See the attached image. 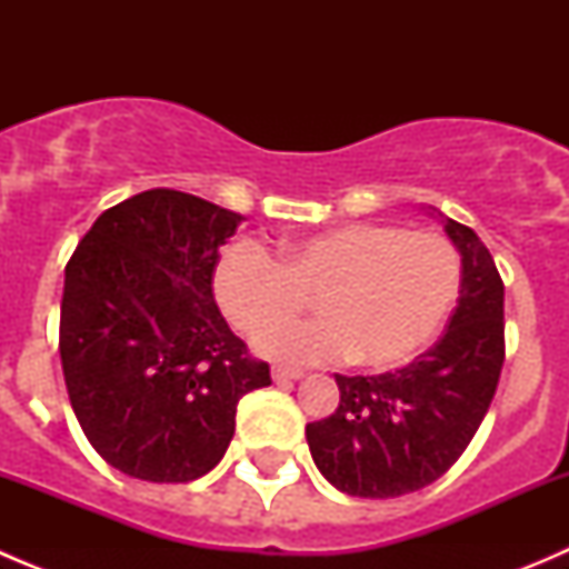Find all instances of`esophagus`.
<instances>
[{
	"label": "esophagus",
	"instance_id": "34e87169",
	"mask_svg": "<svg viewBox=\"0 0 569 569\" xmlns=\"http://www.w3.org/2000/svg\"><path fill=\"white\" fill-rule=\"evenodd\" d=\"M302 371L300 369H272V380L274 382H291V380H300Z\"/></svg>",
	"mask_w": 569,
	"mask_h": 569
}]
</instances>
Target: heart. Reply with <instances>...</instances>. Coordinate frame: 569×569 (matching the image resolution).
<instances>
[{"label":"heart","mask_w":569,"mask_h":569,"mask_svg":"<svg viewBox=\"0 0 569 569\" xmlns=\"http://www.w3.org/2000/svg\"><path fill=\"white\" fill-rule=\"evenodd\" d=\"M462 263L440 233L391 222H343L280 244L237 242L214 269L222 313L256 347L283 363L349 358L366 369L410 360L438 332L460 297ZM319 320L280 326L305 307ZM278 323V328H272Z\"/></svg>","instance_id":"1"}]
</instances>
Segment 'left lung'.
<instances>
[{
	"label": "left lung",
	"mask_w": 569,
	"mask_h": 569,
	"mask_svg": "<svg viewBox=\"0 0 569 569\" xmlns=\"http://www.w3.org/2000/svg\"><path fill=\"white\" fill-rule=\"evenodd\" d=\"M462 256L460 300L443 336L405 369L336 375V412L306 427L313 462L358 498H399L446 473L485 421L501 377L503 280L468 226L446 220Z\"/></svg>",
	"instance_id": "8db88e82"
}]
</instances>
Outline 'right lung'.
I'll return each mask as SVG.
<instances>
[{
    "label": "right lung",
    "instance_id": "1",
    "mask_svg": "<svg viewBox=\"0 0 569 569\" xmlns=\"http://www.w3.org/2000/svg\"><path fill=\"white\" fill-rule=\"evenodd\" d=\"M242 217L178 189L107 209L66 263L60 360L90 446L120 473L183 485L226 455L244 393L272 386L214 302Z\"/></svg>",
    "mask_w": 569,
    "mask_h": 569
}]
</instances>
